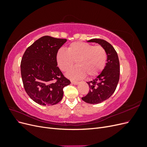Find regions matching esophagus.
I'll list each match as a JSON object with an SVG mask.
<instances>
[{"label":"esophagus","instance_id":"34e87169","mask_svg":"<svg viewBox=\"0 0 147 147\" xmlns=\"http://www.w3.org/2000/svg\"><path fill=\"white\" fill-rule=\"evenodd\" d=\"M71 83L72 84H75V85H77V84H78V82H75V81H71Z\"/></svg>","mask_w":147,"mask_h":147}]
</instances>
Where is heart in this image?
Returning a JSON list of instances; mask_svg holds the SVG:
<instances>
[{"instance_id":"obj_1","label":"heart","mask_w":147,"mask_h":147,"mask_svg":"<svg viewBox=\"0 0 147 147\" xmlns=\"http://www.w3.org/2000/svg\"><path fill=\"white\" fill-rule=\"evenodd\" d=\"M56 59L59 68L64 72L67 71L76 61L78 65L70 70L66 76L72 80H79L86 74L90 77L99 75L105 66L107 54L100 46H94L85 42H74L70 44L67 50L59 49Z\"/></svg>"}]
</instances>
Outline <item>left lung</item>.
I'll return each instance as SVG.
<instances>
[{"mask_svg": "<svg viewBox=\"0 0 147 147\" xmlns=\"http://www.w3.org/2000/svg\"><path fill=\"white\" fill-rule=\"evenodd\" d=\"M87 42L98 43L104 49L107 56L104 69L95 78L86 82L90 91L82 98L86 103L97 104L108 99L116 90L119 78V62L117 51L109 42L97 38Z\"/></svg>", "mask_w": 147, "mask_h": 147, "instance_id": "obj_1", "label": "left lung"}]
</instances>
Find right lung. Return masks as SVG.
<instances>
[{"label": "right lung", "instance_id": "obj_1", "mask_svg": "<svg viewBox=\"0 0 147 147\" xmlns=\"http://www.w3.org/2000/svg\"><path fill=\"white\" fill-rule=\"evenodd\" d=\"M66 39L43 36L24 52L21 62L22 80L26 92L36 103L53 105L63 97V88L70 82L64 77L56 60Z\"/></svg>", "mask_w": 147, "mask_h": 147}]
</instances>
